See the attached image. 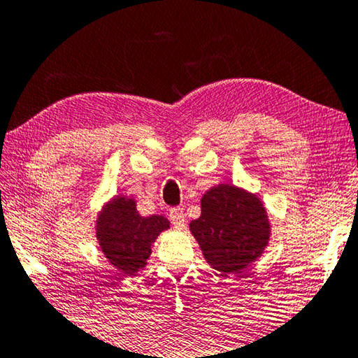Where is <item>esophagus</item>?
Instances as JSON below:
<instances>
[{
  "mask_svg": "<svg viewBox=\"0 0 358 358\" xmlns=\"http://www.w3.org/2000/svg\"><path fill=\"white\" fill-rule=\"evenodd\" d=\"M170 220H172V224L175 225V229H185L186 225V219H185V213H183V208H173L170 209Z\"/></svg>",
  "mask_w": 358,
  "mask_h": 358,
  "instance_id": "obj_1",
  "label": "esophagus"
}]
</instances>
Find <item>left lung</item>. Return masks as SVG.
<instances>
[{"mask_svg":"<svg viewBox=\"0 0 358 358\" xmlns=\"http://www.w3.org/2000/svg\"><path fill=\"white\" fill-rule=\"evenodd\" d=\"M268 209L258 194L219 183L201 198V215L189 222L204 259L222 274H240L253 264L271 238Z\"/></svg>","mask_w":358,"mask_h":358,"instance_id":"8db88e82","label":"left lung"}]
</instances>
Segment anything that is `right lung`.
Wrapping results in <instances>:
<instances>
[{"mask_svg": "<svg viewBox=\"0 0 358 358\" xmlns=\"http://www.w3.org/2000/svg\"><path fill=\"white\" fill-rule=\"evenodd\" d=\"M95 238L102 253L118 273L133 278L145 268L152 246L170 229L165 215L144 217L133 196L117 194L102 206L95 220Z\"/></svg>", "mask_w": 358, "mask_h": 358, "instance_id": "1", "label": "right lung"}]
</instances>
